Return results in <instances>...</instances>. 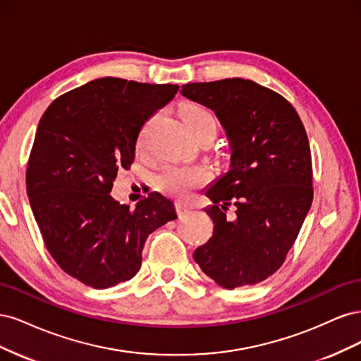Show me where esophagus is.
Instances as JSON below:
<instances>
[{
  "mask_svg": "<svg viewBox=\"0 0 361 361\" xmlns=\"http://www.w3.org/2000/svg\"><path fill=\"white\" fill-rule=\"evenodd\" d=\"M176 209H178L179 215H183V214H187L191 209V204L187 203V202H178L176 203Z\"/></svg>",
  "mask_w": 361,
  "mask_h": 361,
  "instance_id": "obj_1",
  "label": "esophagus"
}]
</instances>
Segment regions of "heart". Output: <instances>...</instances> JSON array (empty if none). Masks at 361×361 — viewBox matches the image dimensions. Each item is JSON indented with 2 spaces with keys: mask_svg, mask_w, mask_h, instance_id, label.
<instances>
[{
  "mask_svg": "<svg viewBox=\"0 0 361 361\" xmlns=\"http://www.w3.org/2000/svg\"><path fill=\"white\" fill-rule=\"evenodd\" d=\"M182 120L188 133L199 138L206 134L216 133V120L206 106L199 104H187L180 111ZM152 120L143 126L138 135V146H145L147 130ZM207 179L206 169L200 166H180V164H167L158 174V187L176 197H185L194 188H197Z\"/></svg>",
  "mask_w": 361,
  "mask_h": 361,
  "instance_id": "b5f03b06",
  "label": "heart"
}]
</instances>
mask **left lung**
<instances>
[{"mask_svg":"<svg viewBox=\"0 0 361 361\" xmlns=\"http://www.w3.org/2000/svg\"><path fill=\"white\" fill-rule=\"evenodd\" d=\"M180 94L211 108L231 149L227 171L204 191L214 235L194 260L221 288L256 285L283 265L312 206L307 134L285 97L251 80L191 82Z\"/></svg>","mask_w":361,"mask_h":361,"instance_id":"left-lung-1","label":"left lung"}]
</instances>
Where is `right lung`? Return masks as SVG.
I'll list each match as a JSON object with an SVG mask.
<instances>
[{"label":"right lung","mask_w":361,"mask_h":361,"mask_svg":"<svg viewBox=\"0 0 361 361\" xmlns=\"http://www.w3.org/2000/svg\"><path fill=\"white\" fill-rule=\"evenodd\" d=\"M176 84L101 78L57 97L43 113L27 167V194L43 241L69 276L96 289L133 279L147 236L178 218L152 192L130 209L111 197L135 157L141 128Z\"/></svg>","instance_id":"obj_1"}]
</instances>
